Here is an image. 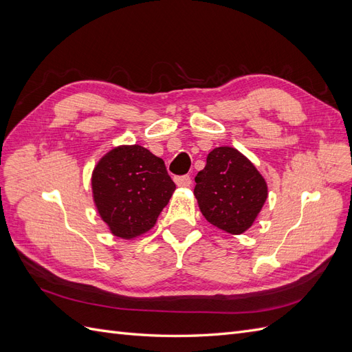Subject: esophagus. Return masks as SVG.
I'll use <instances>...</instances> for the list:
<instances>
[{
    "label": "esophagus",
    "mask_w": 352,
    "mask_h": 352,
    "mask_svg": "<svg viewBox=\"0 0 352 352\" xmlns=\"http://www.w3.org/2000/svg\"><path fill=\"white\" fill-rule=\"evenodd\" d=\"M175 182L177 186H189L190 185V176L184 175V176H176Z\"/></svg>",
    "instance_id": "34e87169"
}]
</instances>
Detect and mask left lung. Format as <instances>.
<instances>
[{"label": "left lung", "instance_id": "8db88e82", "mask_svg": "<svg viewBox=\"0 0 352 352\" xmlns=\"http://www.w3.org/2000/svg\"><path fill=\"white\" fill-rule=\"evenodd\" d=\"M195 182L202 216L232 235L251 228L267 198V185L258 170L232 146L214 148Z\"/></svg>", "mask_w": 352, "mask_h": 352}]
</instances>
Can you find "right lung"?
Segmentation results:
<instances>
[{"label": "right lung", "mask_w": 352, "mask_h": 352, "mask_svg": "<svg viewBox=\"0 0 352 352\" xmlns=\"http://www.w3.org/2000/svg\"><path fill=\"white\" fill-rule=\"evenodd\" d=\"M164 162L141 145H124L105 154L92 175L100 216L113 235L131 239L150 230L175 192Z\"/></svg>", "instance_id": "1"}]
</instances>
